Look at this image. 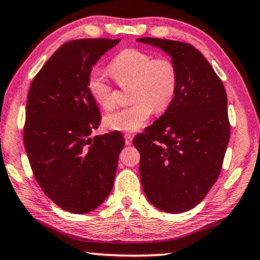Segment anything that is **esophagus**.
<instances>
[{
  "mask_svg": "<svg viewBox=\"0 0 260 260\" xmlns=\"http://www.w3.org/2000/svg\"><path fill=\"white\" fill-rule=\"evenodd\" d=\"M124 141H126V145H132L133 137L131 134H124Z\"/></svg>",
  "mask_w": 260,
  "mask_h": 260,
  "instance_id": "obj_1",
  "label": "esophagus"
}]
</instances>
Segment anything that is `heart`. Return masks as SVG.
<instances>
[{"label":"heart","mask_w":260,"mask_h":260,"mask_svg":"<svg viewBox=\"0 0 260 260\" xmlns=\"http://www.w3.org/2000/svg\"><path fill=\"white\" fill-rule=\"evenodd\" d=\"M109 71L121 86L131 85V107L119 109L104 117L108 129L136 132L152 114L163 111L172 103L177 88V68L170 58L153 56L139 49H124L110 62ZM87 91L98 106H114L113 87L98 72L87 79Z\"/></svg>","instance_id":"obj_1"}]
</instances>
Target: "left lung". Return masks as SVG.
<instances>
[{
  "mask_svg": "<svg viewBox=\"0 0 260 260\" xmlns=\"http://www.w3.org/2000/svg\"><path fill=\"white\" fill-rule=\"evenodd\" d=\"M137 42L166 52L179 77L166 113L133 139L141 185L154 208L186 212L205 198L222 169L231 137L224 86L193 45L159 38Z\"/></svg>",
  "mask_w": 260,
  "mask_h": 260,
  "instance_id": "obj_1",
  "label": "left lung"
}]
</instances>
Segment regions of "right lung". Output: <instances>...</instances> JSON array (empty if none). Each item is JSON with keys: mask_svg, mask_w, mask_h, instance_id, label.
<instances>
[{"mask_svg": "<svg viewBox=\"0 0 260 260\" xmlns=\"http://www.w3.org/2000/svg\"><path fill=\"white\" fill-rule=\"evenodd\" d=\"M120 39H77L55 51L32 81L24 144L43 192L72 213L96 210L114 186L124 140L91 137L101 115L87 91L92 67Z\"/></svg>", "mask_w": 260, "mask_h": 260, "instance_id": "1", "label": "right lung"}]
</instances>
